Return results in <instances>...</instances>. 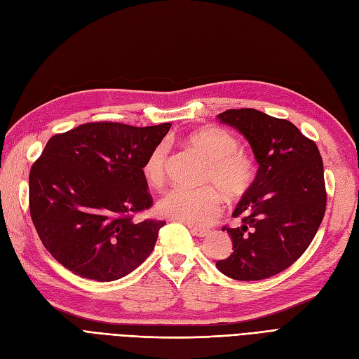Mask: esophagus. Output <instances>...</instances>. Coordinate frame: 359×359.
Listing matches in <instances>:
<instances>
[{
    "label": "esophagus",
    "instance_id": "obj_1",
    "mask_svg": "<svg viewBox=\"0 0 359 359\" xmlns=\"http://www.w3.org/2000/svg\"><path fill=\"white\" fill-rule=\"evenodd\" d=\"M189 228H191V233L195 237H207L210 234L209 229H201V228H195V226H189Z\"/></svg>",
    "mask_w": 359,
    "mask_h": 359
}]
</instances>
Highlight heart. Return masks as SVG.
<instances>
[{
    "label": "heart",
    "mask_w": 359,
    "mask_h": 359,
    "mask_svg": "<svg viewBox=\"0 0 359 359\" xmlns=\"http://www.w3.org/2000/svg\"><path fill=\"white\" fill-rule=\"evenodd\" d=\"M184 143L207 159L203 182L213 184L229 200L245 195L255 180L257 168L250 155L238 149L237 138L219 126H204L184 137ZM168 147L156 144L147 154L142 175L150 187L165 180ZM158 212L175 221L204 226L221 212V196L210 184L201 188H172L158 201Z\"/></svg>",
    "instance_id": "heart-1"
}]
</instances>
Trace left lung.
<instances>
[{
	"mask_svg": "<svg viewBox=\"0 0 359 359\" xmlns=\"http://www.w3.org/2000/svg\"><path fill=\"white\" fill-rule=\"evenodd\" d=\"M217 119L243 134L259 167L233 212L241 225L222 228L234 252L216 267L236 280L269 279L303 255L325 215L319 149L292 122L255 109H231Z\"/></svg>",
	"mask_w": 359,
	"mask_h": 359,
	"instance_id": "left-lung-1",
	"label": "left lung"
}]
</instances>
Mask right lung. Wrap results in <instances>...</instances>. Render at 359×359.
<instances>
[{"instance_id":"right-lung-1","label":"right lung","mask_w":359,"mask_h":359,"mask_svg":"<svg viewBox=\"0 0 359 359\" xmlns=\"http://www.w3.org/2000/svg\"><path fill=\"white\" fill-rule=\"evenodd\" d=\"M171 123L90 122L53 135L29 172V212L50 255L97 282L130 274L150 253L164 221L134 222L152 196L142 165Z\"/></svg>"}]
</instances>
